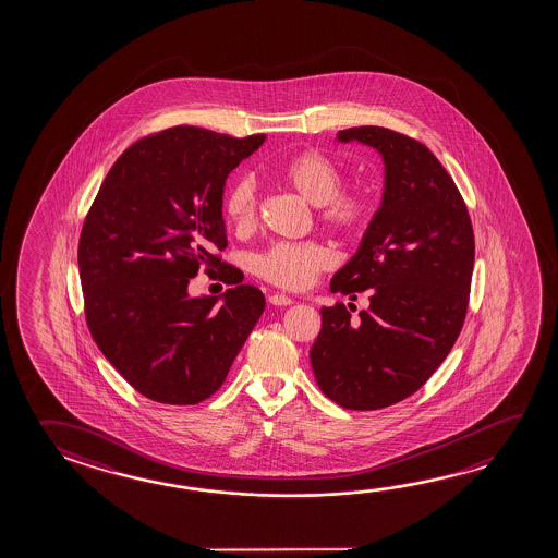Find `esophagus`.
<instances>
[{"label": "esophagus", "instance_id": "1", "mask_svg": "<svg viewBox=\"0 0 558 558\" xmlns=\"http://www.w3.org/2000/svg\"><path fill=\"white\" fill-rule=\"evenodd\" d=\"M268 302L276 305V307H286V305H292V298H288L286 293H272L270 298H268Z\"/></svg>", "mask_w": 558, "mask_h": 558}]
</instances>
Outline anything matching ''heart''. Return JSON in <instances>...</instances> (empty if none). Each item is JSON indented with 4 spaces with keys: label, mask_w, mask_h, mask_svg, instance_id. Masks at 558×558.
Segmentation results:
<instances>
[{
    "label": "heart",
    "mask_w": 558,
    "mask_h": 558,
    "mask_svg": "<svg viewBox=\"0 0 558 558\" xmlns=\"http://www.w3.org/2000/svg\"><path fill=\"white\" fill-rule=\"evenodd\" d=\"M278 179L303 201L319 208V218L330 228L354 233L366 226L372 204L362 192H342V171L319 151H305L276 169ZM223 216L229 226L245 233L256 223V184L241 177L229 186L223 198ZM335 265V255L319 241L276 243L255 258V272L266 282L286 290L307 288L319 272Z\"/></svg>",
    "instance_id": "heart-1"
}]
</instances>
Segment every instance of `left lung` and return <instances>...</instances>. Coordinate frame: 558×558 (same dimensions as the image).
<instances>
[{
  "label": "left lung",
  "mask_w": 558,
  "mask_h": 558,
  "mask_svg": "<svg viewBox=\"0 0 558 558\" xmlns=\"http://www.w3.org/2000/svg\"><path fill=\"white\" fill-rule=\"evenodd\" d=\"M384 161V192L356 253L330 292L369 307L352 317L344 303L320 307L311 367L320 391L350 411H377L418 391L446 360L465 320L475 239L465 202L421 142L381 126L340 130ZM352 307V303H348Z\"/></svg>",
  "instance_id": "8db88e82"
}]
</instances>
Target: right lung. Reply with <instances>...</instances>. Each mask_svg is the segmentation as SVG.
I'll list each match as a JSON object with an SVG mask.
<instances>
[{
    "mask_svg": "<svg viewBox=\"0 0 558 558\" xmlns=\"http://www.w3.org/2000/svg\"><path fill=\"white\" fill-rule=\"evenodd\" d=\"M174 126L130 146L112 165L83 223L77 263L92 337L137 393L196 404L220 389L265 311L263 292L240 283L192 299L201 265L228 247L229 173L265 144ZM221 277L241 282L233 266Z\"/></svg>",
    "mask_w": 558,
    "mask_h": 558,
    "instance_id": "right-lung-1",
    "label": "right lung"
}]
</instances>
